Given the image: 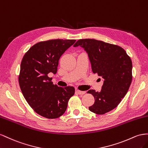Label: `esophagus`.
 <instances>
[{"label":"esophagus","instance_id":"1","mask_svg":"<svg viewBox=\"0 0 148 148\" xmlns=\"http://www.w3.org/2000/svg\"><path fill=\"white\" fill-rule=\"evenodd\" d=\"M76 92L79 95H84V94H86L85 91H81V90H77Z\"/></svg>","mask_w":148,"mask_h":148}]
</instances>
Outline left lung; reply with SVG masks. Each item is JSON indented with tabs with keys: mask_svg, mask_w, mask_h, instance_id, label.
I'll return each instance as SVG.
<instances>
[{
	"mask_svg": "<svg viewBox=\"0 0 148 148\" xmlns=\"http://www.w3.org/2000/svg\"><path fill=\"white\" fill-rule=\"evenodd\" d=\"M81 46L88 53L93 73L102 77L100 92L89 90L95 99L89 110L103 115L115 108L127 93L132 81V61L120 46L94 39H81L74 45Z\"/></svg>",
	"mask_w": 148,
	"mask_h": 148,
	"instance_id": "1",
	"label": "left lung"
}]
</instances>
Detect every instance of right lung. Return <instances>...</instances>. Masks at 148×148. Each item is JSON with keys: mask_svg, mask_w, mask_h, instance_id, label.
Wrapping results in <instances>:
<instances>
[{"mask_svg": "<svg viewBox=\"0 0 148 148\" xmlns=\"http://www.w3.org/2000/svg\"><path fill=\"white\" fill-rule=\"evenodd\" d=\"M75 40L40 41L28 49L20 65L18 82L25 100L33 110L46 119H54L64 113L67 102L74 95L71 86L53 84L49 74H56L59 60Z\"/></svg>", "mask_w": 148, "mask_h": 148, "instance_id": "right-lung-1", "label": "right lung"}]
</instances>
